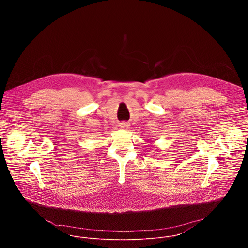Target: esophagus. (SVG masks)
<instances>
[{
    "instance_id": "1",
    "label": "esophagus",
    "mask_w": 248,
    "mask_h": 248,
    "mask_svg": "<svg viewBox=\"0 0 248 248\" xmlns=\"http://www.w3.org/2000/svg\"><path fill=\"white\" fill-rule=\"evenodd\" d=\"M120 127L121 128H123V129H127L128 128V126H129V124H127V123H125V122H123V123H120Z\"/></svg>"
}]
</instances>
